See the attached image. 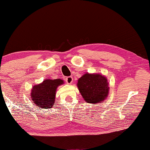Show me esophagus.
<instances>
[{"label": "esophagus", "instance_id": "esophagus-1", "mask_svg": "<svg viewBox=\"0 0 150 150\" xmlns=\"http://www.w3.org/2000/svg\"><path fill=\"white\" fill-rule=\"evenodd\" d=\"M65 81L66 82H67V83H68V84H71V83H73V77H71V76H70V77H67V78L65 79Z\"/></svg>", "mask_w": 150, "mask_h": 150}]
</instances>
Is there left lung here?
Here are the masks:
<instances>
[{
  "label": "left lung",
  "instance_id": "8db88e82",
  "mask_svg": "<svg viewBox=\"0 0 150 150\" xmlns=\"http://www.w3.org/2000/svg\"><path fill=\"white\" fill-rule=\"evenodd\" d=\"M77 85L83 99L88 103H103L108 97L109 83L102 74L86 73L79 79Z\"/></svg>",
  "mask_w": 150,
  "mask_h": 150
}]
</instances>
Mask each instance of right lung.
<instances>
[{"label": "right lung", "mask_w": 150, "mask_h": 150, "mask_svg": "<svg viewBox=\"0 0 150 150\" xmlns=\"http://www.w3.org/2000/svg\"><path fill=\"white\" fill-rule=\"evenodd\" d=\"M63 84H64V81L61 79H45L42 83L33 86L30 93V99L38 108H52L55 101L57 88Z\"/></svg>", "instance_id": "add662e5"}]
</instances>
